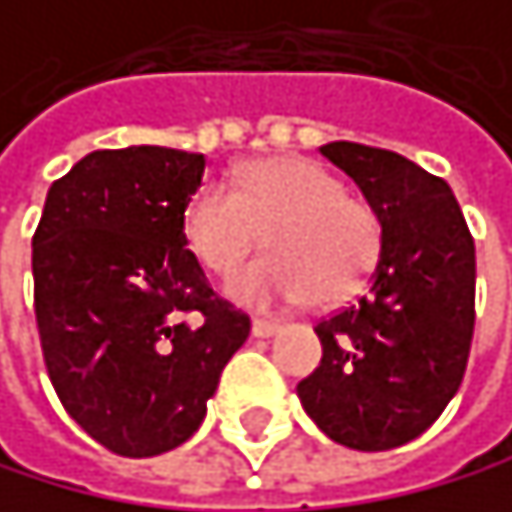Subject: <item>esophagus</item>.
I'll return each mask as SVG.
<instances>
[{
    "label": "esophagus",
    "instance_id": "esophagus-1",
    "mask_svg": "<svg viewBox=\"0 0 512 512\" xmlns=\"http://www.w3.org/2000/svg\"><path fill=\"white\" fill-rule=\"evenodd\" d=\"M275 331H278V322H272V319H253V334H256V338H272Z\"/></svg>",
    "mask_w": 512,
    "mask_h": 512
}]
</instances>
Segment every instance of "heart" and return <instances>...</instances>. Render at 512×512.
<instances>
[{
	"instance_id": "heart-1",
	"label": "heart",
	"mask_w": 512,
	"mask_h": 512,
	"mask_svg": "<svg viewBox=\"0 0 512 512\" xmlns=\"http://www.w3.org/2000/svg\"><path fill=\"white\" fill-rule=\"evenodd\" d=\"M184 237L206 269L225 272L265 237L272 250L225 281L247 306L312 300L338 306L363 290L381 256L375 209L309 159L243 165L231 187L209 181L184 206Z\"/></svg>"
}]
</instances>
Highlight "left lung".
Wrapping results in <instances>:
<instances>
[{"instance_id":"8db88e82","label":"left lung","mask_w":512,"mask_h":512,"mask_svg":"<svg viewBox=\"0 0 512 512\" xmlns=\"http://www.w3.org/2000/svg\"><path fill=\"white\" fill-rule=\"evenodd\" d=\"M381 222L369 290L316 325L322 363L303 410L353 450L419 438L457 394L475 328V243L444 178L391 149L325 143Z\"/></svg>"}]
</instances>
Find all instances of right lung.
<instances>
[{"label":"right lung","instance_id":"1","mask_svg":"<svg viewBox=\"0 0 512 512\" xmlns=\"http://www.w3.org/2000/svg\"><path fill=\"white\" fill-rule=\"evenodd\" d=\"M206 159L96 149L58 178L33 234V312L68 416L118 457H156L206 419L250 316L209 287L184 206Z\"/></svg>","mask_w":512,"mask_h":512}]
</instances>
